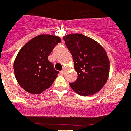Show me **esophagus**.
Returning a JSON list of instances; mask_svg holds the SVG:
<instances>
[{"label": "esophagus", "mask_w": 131, "mask_h": 131, "mask_svg": "<svg viewBox=\"0 0 131 131\" xmlns=\"http://www.w3.org/2000/svg\"><path fill=\"white\" fill-rule=\"evenodd\" d=\"M66 69H63V70H62V71H60V73L62 74V75H65V74H66Z\"/></svg>", "instance_id": "1"}]
</instances>
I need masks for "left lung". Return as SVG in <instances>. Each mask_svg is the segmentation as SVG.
<instances>
[{"mask_svg":"<svg viewBox=\"0 0 131 131\" xmlns=\"http://www.w3.org/2000/svg\"><path fill=\"white\" fill-rule=\"evenodd\" d=\"M73 58L77 79L69 83L71 89L81 96L93 95L104 86L109 77L110 61L102 46L79 33L63 37Z\"/></svg>","mask_w":131,"mask_h":131,"instance_id":"obj_1","label":"left lung"}]
</instances>
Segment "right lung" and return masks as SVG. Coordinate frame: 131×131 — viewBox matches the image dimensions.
<instances>
[{
	"instance_id": "obj_1",
	"label": "right lung",
	"mask_w": 131,
	"mask_h": 131,
	"mask_svg": "<svg viewBox=\"0 0 131 131\" xmlns=\"http://www.w3.org/2000/svg\"><path fill=\"white\" fill-rule=\"evenodd\" d=\"M61 41L58 36L40 35L21 48L14 62V71L25 91L38 94L52 86L59 71L54 69L48 56Z\"/></svg>"
}]
</instances>
